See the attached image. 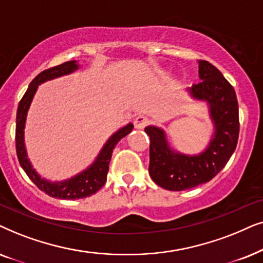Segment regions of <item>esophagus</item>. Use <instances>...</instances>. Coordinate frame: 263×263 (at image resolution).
Here are the masks:
<instances>
[{
    "instance_id": "obj_1",
    "label": "esophagus",
    "mask_w": 263,
    "mask_h": 263,
    "mask_svg": "<svg viewBox=\"0 0 263 263\" xmlns=\"http://www.w3.org/2000/svg\"><path fill=\"white\" fill-rule=\"evenodd\" d=\"M148 122H149L148 118L144 117V115H139V117L136 118L134 124H135V127L137 129H143L146 125H148Z\"/></svg>"
}]
</instances>
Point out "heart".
Returning <instances> with one entry per match:
<instances>
[{"mask_svg": "<svg viewBox=\"0 0 263 263\" xmlns=\"http://www.w3.org/2000/svg\"><path fill=\"white\" fill-rule=\"evenodd\" d=\"M166 74H167V71H157L156 72L157 78H161V77H164Z\"/></svg>", "mask_w": 263, "mask_h": 263, "instance_id": "obj_1", "label": "heart"}]
</instances>
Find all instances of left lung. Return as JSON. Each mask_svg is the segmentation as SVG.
Wrapping results in <instances>:
<instances>
[{"label":"left lung","mask_w":263,"mask_h":263,"mask_svg":"<svg viewBox=\"0 0 263 263\" xmlns=\"http://www.w3.org/2000/svg\"><path fill=\"white\" fill-rule=\"evenodd\" d=\"M198 77L202 82L186 91L194 101L207 104L213 124L212 137L201 153L178 152L162 127L149 125L144 128L150 137L149 174L166 190L183 191L207 183L225 167L237 146L239 118L234 89L208 61H198Z\"/></svg>","instance_id":"obj_1"}]
</instances>
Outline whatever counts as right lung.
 Segmentation results:
<instances>
[{
    "label": "right lung",
    "mask_w": 263,
    "mask_h": 263,
    "mask_svg": "<svg viewBox=\"0 0 263 263\" xmlns=\"http://www.w3.org/2000/svg\"><path fill=\"white\" fill-rule=\"evenodd\" d=\"M80 65L78 64V61L73 60L41 72L30 83L25 95L23 96L22 101H20L16 111L15 145L20 166L23 167V170L25 171L27 177L37 185V187L40 190L54 198L78 199L89 197V196L96 194L107 181L110 157L115 145L134 129V125L131 122H128L127 125L122 126L118 131H115L107 139V142L104 143L102 149L100 150L99 155L92 161V163L90 166H87L85 170H83L82 172L77 173L76 176L60 181H51L41 177V174L32 166V162H31L29 156H27V150L25 145V126L27 113H29L31 103H32L33 97L36 95V91L41 84L48 82V80L68 76L73 72L78 71Z\"/></svg>",
    "instance_id": "1"
}]
</instances>
